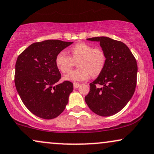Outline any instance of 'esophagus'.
Listing matches in <instances>:
<instances>
[{
  "instance_id": "esophagus-1",
  "label": "esophagus",
  "mask_w": 154,
  "mask_h": 154,
  "mask_svg": "<svg viewBox=\"0 0 154 154\" xmlns=\"http://www.w3.org/2000/svg\"><path fill=\"white\" fill-rule=\"evenodd\" d=\"M79 86H80V84H79V83H74V88L75 89L78 88Z\"/></svg>"
}]
</instances>
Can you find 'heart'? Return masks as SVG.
Masks as SVG:
<instances>
[{"instance_id":"1","label":"heart","mask_w":154,"mask_h":154,"mask_svg":"<svg viewBox=\"0 0 154 154\" xmlns=\"http://www.w3.org/2000/svg\"><path fill=\"white\" fill-rule=\"evenodd\" d=\"M71 57L65 51H61L57 55L55 64L62 73L69 72L77 63L78 69L72 70L64 77L66 81L73 82H83L89 79L90 75L97 77L101 73L106 62V57L101 49H94L90 44L79 42L70 49Z\"/></svg>"}]
</instances>
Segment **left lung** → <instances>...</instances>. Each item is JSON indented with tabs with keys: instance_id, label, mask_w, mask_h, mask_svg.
I'll return each instance as SVG.
<instances>
[{
	"instance_id": "left-lung-1",
	"label": "left lung",
	"mask_w": 154,
	"mask_h": 154,
	"mask_svg": "<svg viewBox=\"0 0 154 154\" xmlns=\"http://www.w3.org/2000/svg\"><path fill=\"white\" fill-rule=\"evenodd\" d=\"M100 42L106 57L104 69L90 83L85 100L90 109L100 116H110L123 108L134 94L138 66L129 48L123 42L109 37L87 38ZM101 85V88L96 87Z\"/></svg>"
}]
</instances>
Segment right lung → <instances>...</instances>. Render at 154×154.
<instances>
[{
	"instance_id": "1",
	"label": "right lung",
	"mask_w": 154,
	"mask_h": 154,
	"mask_svg": "<svg viewBox=\"0 0 154 154\" xmlns=\"http://www.w3.org/2000/svg\"><path fill=\"white\" fill-rule=\"evenodd\" d=\"M73 42L46 40L31 44L18 57L15 85L28 110L44 119H53L65 109L73 84H57L61 74L55 64L59 52Z\"/></svg>"
}]
</instances>
